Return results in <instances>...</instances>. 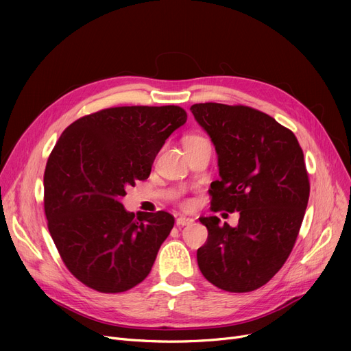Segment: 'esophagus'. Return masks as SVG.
Segmentation results:
<instances>
[{
    "instance_id": "obj_1",
    "label": "esophagus",
    "mask_w": 351,
    "mask_h": 351,
    "mask_svg": "<svg viewBox=\"0 0 351 351\" xmlns=\"http://www.w3.org/2000/svg\"><path fill=\"white\" fill-rule=\"evenodd\" d=\"M193 222H195V219L186 217V216H179V217L176 219V225H178V226H189V225H192Z\"/></svg>"
}]
</instances>
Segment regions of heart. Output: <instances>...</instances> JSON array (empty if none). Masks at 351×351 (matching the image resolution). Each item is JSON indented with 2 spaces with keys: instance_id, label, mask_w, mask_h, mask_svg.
Wrapping results in <instances>:
<instances>
[{
  "instance_id": "1",
  "label": "heart",
  "mask_w": 351,
  "mask_h": 351,
  "mask_svg": "<svg viewBox=\"0 0 351 351\" xmlns=\"http://www.w3.org/2000/svg\"><path fill=\"white\" fill-rule=\"evenodd\" d=\"M199 139H204V138H200V136H196V135H192V136H189L186 141H199ZM185 205H188V202Z\"/></svg>"
}]
</instances>
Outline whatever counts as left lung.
<instances>
[{"label": "left lung", "mask_w": 351, "mask_h": 351, "mask_svg": "<svg viewBox=\"0 0 351 351\" xmlns=\"http://www.w3.org/2000/svg\"><path fill=\"white\" fill-rule=\"evenodd\" d=\"M191 110L217 154L212 210L241 215L234 228L199 219L209 232L199 269L222 290H256L280 270L299 234L310 193L303 151L290 129L257 109L206 102Z\"/></svg>", "instance_id": "obj_1"}]
</instances>
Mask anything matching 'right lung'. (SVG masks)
<instances>
[{"mask_svg": "<svg viewBox=\"0 0 351 351\" xmlns=\"http://www.w3.org/2000/svg\"><path fill=\"white\" fill-rule=\"evenodd\" d=\"M179 106L108 108L71 123L44 173L48 229L68 270L101 293L132 289L149 274L175 219L168 212H126V188L151 173L173 131Z\"/></svg>", "mask_w": 351, "mask_h": 351, "instance_id": "right-lung-1", "label": "right lung"}]
</instances>
